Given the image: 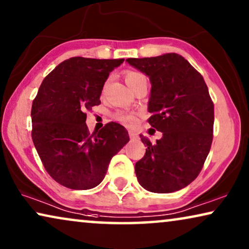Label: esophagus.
<instances>
[{"label":"esophagus","mask_w":249,"mask_h":249,"mask_svg":"<svg viewBox=\"0 0 249 249\" xmlns=\"http://www.w3.org/2000/svg\"><path fill=\"white\" fill-rule=\"evenodd\" d=\"M129 136H130L131 139H137L138 138V135L136 134L134 130H129Z\"/></svg>","instance_id":"esophagus-1"}]
</instances>
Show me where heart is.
Listing matches in <instances>:
<instances>
[{"label":"heart","mask_w":249,"mask_h":249,"mask_svg":"<svg viewBox=\"0 0 249 249\" xmlns=\"http://www.w3.org/2000/svg\"><path fill=\"white\" fill-rule=\"evenodd\" d=\"M124 79L125 83H127V85L131 88V89H134L136 86H138V85H141L142 83L147 84V79H146L145 74L136 70L125 71ZM114 119L119 122H122V124H130V122L134 120V115L128 113V112L125 111H118L117 113L114 114Z\"/></svg>","instance_id":"heart-1"}]
</instances>
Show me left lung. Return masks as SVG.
<instances>
[{
  "label": "left lung",
  "instance_id": "1",
  "mask_svg": "<svg viewBox=\"0 0 249 249\" xmlns=\"http://www.w3.org/2000/svg\"><path fill=\"white\" fill-rule=\"evenodd\" d=\"M151 80L148 124L162 132L147 146L135 172L142 188L152 193H173L197 178L213 141L214 104L204 78L177 53L127 59Z\"/></svg>",
  "mask_w": 249,
  "mask_h": 249
}]
</instances>
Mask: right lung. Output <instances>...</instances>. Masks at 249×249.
I'll return each mask as SVG.
<instances>
[{
    "mask_svg": "<svg viewBox=\"0 0 249 249\" xmlns=\"http://www.w3.org/2000/svg\"><path fill=\"white\" fill-rule=\"evenodd\" d=\"M124 59L74 56L45 77L33 101L32 138L47 173L67 188L100 185L111 159L129 142L117 122L89 134L86 111L100 105L104 83Z\"/></svg>",
    "mask_w": 249,
    "mask_h": 249,
    "instance_id": "1",
    "label": "right lung"
}]
</instances>
